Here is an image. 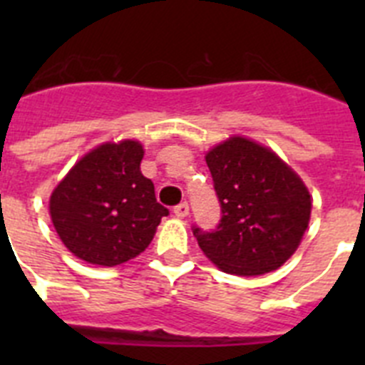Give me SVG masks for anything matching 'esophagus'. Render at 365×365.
<instances>
[{
  "instance_id": "esophagus-1",
  "label": "esophagus",
  "mask_w": 365,
  "mask_h": 365,
  "mask_svg": "<svg viewBox=\"0 0 365 365\" xmlns=\"http://www.w3.org/2000/svg\"><path fill=\"white\" fill-rule=\"evenodd\" d=\"M173 214L177 215V217H186V215L190 214V206H188V202H180V205H177L175 208H173Z\"/></svg>"
}]
</instances>
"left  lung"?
I'll return each instance as SVG.
<instances>
[{"label":"left lung","mask_w":365,"mask_h":365,"mask_svg":"<svg viewBox=\"0 0 365 365\" xmlns=\"http://www.w3.org/2000/svg\"><path fill=\"white\" fill-rule=\"evenodd\" d=\"M221 205L210 232L193 227L205 256L227 274L259 276L296 252L311 219L303 180L269 148L232 137L206 153Z\"/></svg>","instance_id":"8db88e82"}]
</instances>
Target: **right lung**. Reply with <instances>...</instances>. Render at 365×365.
Instances as JSON below:
<instances>
[{
	"instance_id": "1",
	"label": "right lung",
	"mask_w": 365,
	"mask_h": 365,
	"mask_svg": "<svg viewBox=\"0 0 365 365\" xmlns=\"http://www.w3.org/2000/svg\"><path fill=\"white\" fill-rule=\"evenodd\" d=\"M143 144L106 143L71 168L49 201L62 243L80 259L115 267L144 252L160 219L155 186L140 172Z\"/></svg>"
}]
</instances>
